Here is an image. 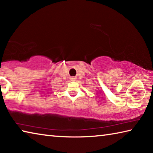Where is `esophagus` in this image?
I'll return each instance as SVG.
<instances>
[{
    "label": "esophagus",
    "instance_id": "obj_1",
    "mask_svg": "<svg viewBox=\"0 0 153 153\" xmlns=\"http://www.w3.org/2000/svg\"><path fill=\"white\" fill-rule=\"evenodd\" d=\"M71 81H76V77H71Z\"/></svg>",
    "mask_w": 153,
    "mask_h": 153
}]
</instances>
